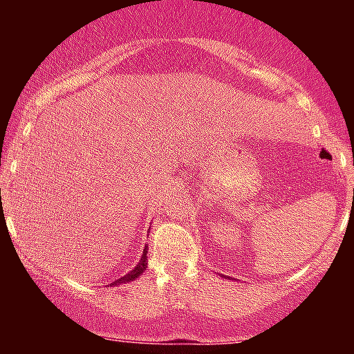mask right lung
<instances>
[{
    "mask_svg": "<svg viewBox=\"0 0 354 354\" xmlns=\"http://www.w3.org/2000/svg\"><path fill=\"white\" fill-rule=\"evenodd\" d=\"M146 253H148V250H146V248H145V250H143V254H141V259H140V261H138V265H136L135 268H133V270L129 271L128 274L121 276L120 279H116L115 284L129 283V281H133V279H135V278H138V276H140L141 273H143V271L146 270V263H148V261H146V258H148V256H146Z\"/></svg>",
    "mask_w": 354,
    "mask_h": 354,
    "instance_id": "1",
    "label": "right lung"
}]
</instances>
